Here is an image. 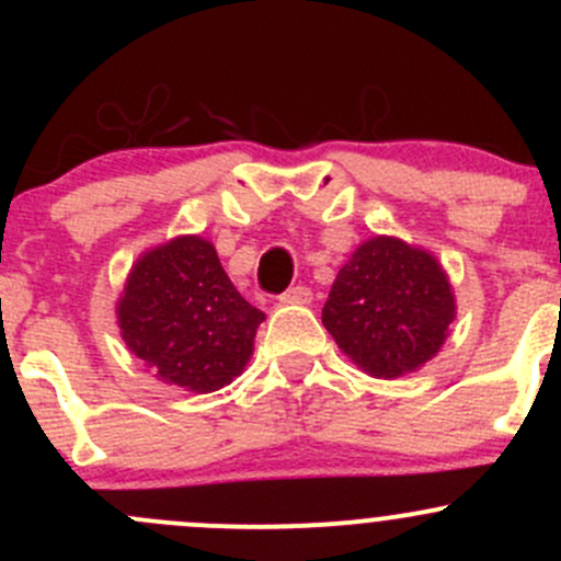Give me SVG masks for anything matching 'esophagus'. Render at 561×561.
Returning a JSON list of instances; mask_svg holds the SVG:
<instances>
[{
    "instance_id": "esophagus-1",
    "label": "esophagus",
    "mask_w": 561,
    "mask_h": 561,
    "mask_svg": "<svg viewBox=\"0 0 561 561\" xmlns=\"http://www.w3.org/2000/svg\"><path fill=\"white\" fill-rule=\"evenodd\" d=\"M312 301V290L307 285L287 287L285 293H279V304H309Z\"/></svg>"
}]
</instances>
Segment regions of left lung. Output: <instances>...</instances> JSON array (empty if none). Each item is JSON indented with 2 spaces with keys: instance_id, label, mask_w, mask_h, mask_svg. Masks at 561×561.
I'll return each mask as SVG.
<instances>
[{
  "instance_id": "obj_1",
  "label": "left lung",
  "mask_w": 561,
  "mask_h": 561,
  "mask_svg": "<svg viewBox=\"0 0 561 561\" xmlns=\"http://www.w3.org/2000/svg\"><path fill=\"white\" fill-rule=\"evenodd\" d=\"M454 312V293L437 260L377 236L336 274L322 325L360 369L393 380L437 355Z\"/></svg>"
}]
</instances>
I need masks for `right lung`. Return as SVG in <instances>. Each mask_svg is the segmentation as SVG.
Here are the masks:
<instances>
[{"instance_id": "obj_1", "label": "right lung", "mask_w": 561, "mask_h": 561, "mask_svg": "<svg viewBox=\"0 0 561 561\" xmlns=\"http://www.w3.org/2000/svg\"><path fill=\"white\" fill-rule=\"evenodd\" d=\"M263 320L228 279L217 249L197 236L144 254L118 301L127 347L160 380L195 393L241 375Z\"/></svg>"}]
</instances>
